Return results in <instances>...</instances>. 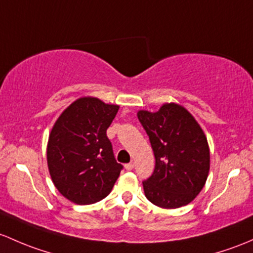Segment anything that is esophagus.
I'll return each instance as SVG.
<instances>
[{
	"label": "esophagus",
	"instance_id": "esophagus-1",
	"mask_svg": "<svg viewBox=\"0 0 253 253\" xmlns=\"http://www.w3.org/2000/svg\"><path fill=\"white\" fill-rule=\"evenodd\" d=\"M125 169H126L127 171H132V169H134V164H133V162H129V164H126V165H125Z\"/></svg>",
	"mask_w": 253,
	"mask_h": 253
}]
</instances>
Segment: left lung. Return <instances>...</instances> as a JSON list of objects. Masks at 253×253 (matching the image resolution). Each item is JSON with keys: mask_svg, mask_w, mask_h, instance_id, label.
I'll list each match as a JSON object with an SVG mask.
<instances>
[{"mask_svg": "<svg viewBox=\"0 0 253 253\" xmlns=\"http://www.w3.org/2000/svg\"><path fill=\"white\" fill-rule=\"evenodd\" d=\"M137 115L155 156V169L143 182L145 196L162 209L185 206L209 175L206 135L189 111L174 103L164 104L156 113L139 110Z\"/></svg>", "mask_w": 253, "mask_h": 253, "instance_id": "8db88e82", "label": "left lung"}]
</instances>
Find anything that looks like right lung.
I'll return each instance as SVG.
<instances>
[{
    "instance_id": "1",
    "label": "right lung",
    "mask_w": 253,
    "mask_h": 253,
    "mask_svg": "<svg viewBox=\"0 0 253 253\" xmlns=\"http://www.w3.org/2000/svg\"><path fill=\"white\" fill-rule=\"evenodd\" d=\"M119 105L84 97L63 111L50 131L47 164L55 188L78 205L94 204L110 194L122 169L106 137Z\"/></svg>"
}]
</instances>
